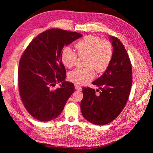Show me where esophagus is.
Here are the masks:
<instances>
[{
    "label": "esophagus",
    "instance_id": "1",
    "mask_svg": "<svg viewBox=\"0 0 153 153\" xmlns=\"http://www.w3.org/2000/svg\"><path fill=\"white\" fill-rule=\"evenodd\" d=\"M75 89L77 90V91H82V87L80 86H79L78 85H76L75 84Z\"/></svg>",
    "mask_w": 153,
    "mask_h": 153
}]
</instances>
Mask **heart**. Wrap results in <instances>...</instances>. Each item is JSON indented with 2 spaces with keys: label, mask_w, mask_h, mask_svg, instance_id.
I'll use <instances>...</instances> for the list:
<instances>
[{
  "label": "heart",
  "mask_w": 153,
  "mask_h": 153,
  "mask_svg": "<svg viewBox=\"0 0 153 153\" xmlns=\"http://www.w3.org/2000/svg\"><path fill=\"white\" fill-rule=\"evenodd\" d=\"M78 54L80 56L87 55L85 68H78L69 72L68 78L77 84H87L93 79L95 70L99 73L104 72L108 68L113 56V47L109 41L98 36L88 35L76 44ZM62 64L66 67H73L76 61L77 54L71 47H64L61 54Z\"/></svg>",
  "instance_id": "b5f03b06"
}]
</instances>
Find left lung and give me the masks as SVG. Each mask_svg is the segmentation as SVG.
<instances>
[{"label": "left lung", "mask_w": 153, "mask_h": 153, "mask_svg": "<svg viewBox=\"0 0 153 153\" xmlns=\"http://www.w3.org/2000/svg\"><path fill=\"white\" fill-rule=\"evenodd\" d=\"M109 37L114 50L112 61L103 75L92 83L99 87L100 94H96L95 90L89 87L82 89V114L87 121L96 125L106 124L118 116L131 88L132 69L127 51L116 37Z\"/></svg>", "instance_id": "obj_1"}]
</instances>
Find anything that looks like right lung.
Returning <instances> with one entry per match:
<instances>
[{
  "mask_svg": "<svg viewBox=\"0 0 153 153\" xmlns=\"http://www.w3.org/2000/svg\"><path fill=\"white\" fill-rule=\"evenodd\" d=\"M76 32L51 29L32 40L22 55L18 87L26 110L40 121H50L61 114L75 86L65 81L66 69L61 59L64 47L81 38ZM57 82L62 84L56 90Z\"/></svg>",
  "mask_w": 153,
  "mask_h": 153,
  "instance_id": "1",
  "label": "right lung"
}]
</instances>
